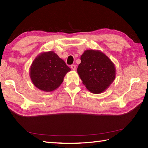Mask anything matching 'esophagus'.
<instances>
[{
  "label": "esophagus",
  "mask_w": 148,
  "mask_h": 148,
  "mask_svg": "<svg viewBox=\"0 0 148 148\" xmlns=\"http://www.w3.org/2000/svg\"><path fill=\"white\" fill-rule=\"evenodd\" d=\"M71 67V69H72L73 71H75V70H76V66L75 65H72Z\"/></svg>",
  "instance_id": "1"
}]
</instances>
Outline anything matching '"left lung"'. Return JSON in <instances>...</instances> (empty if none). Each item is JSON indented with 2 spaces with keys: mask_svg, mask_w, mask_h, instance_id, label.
I'll return each mask as SVG.
<instances>
[{
  "mask_svg": "<svg viewBox=\"0 0 148 148\" xmlns=\"http://www.w3.org/2000/svg\"><path fill=\"white\" fill-rule=\"evenodd\" d=\"M77 69L83 84L90 92L102 93L116 77V68L108 56L100 50L87 49L81 56Z\"/></svg>",
  "mask_w": 148,
  "mask_h": 148,
  "instance_id": "left-lung-1",
  "label": "left lung"
}]
</instances>
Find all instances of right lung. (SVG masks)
<instances>
[{"label":"right lung","instance_id":"add662e5","mask_svg":"<svg viewBox=\"0 0 148 148\" xmlns=\"http://www.w3.org/2000/svg\"><path fill=\"white\" fill-rule=\"evenodd\" d=\"M71 69L53 51L37 55L30 67V77L37 88L49 92L61 85Z\"/></svg>","mask_w":148,"mask_h":148}]
</instances>
